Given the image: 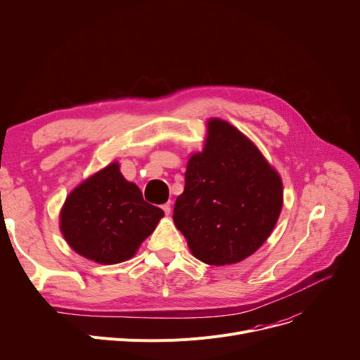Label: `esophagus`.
Listing matches in <instances>:
<instances>
[{
  "instance_id": "obj_1",
  "label": "esophagus",
  "mask_w": 360,
  "mask_h": 360,
  "mask_svg": "<svg viewBox=\"0 0 360 360\" xmlns=\"http://www.w3.org/2000/svg\"><path fill=\"white\" fill-rule=\"evenodd\" d=\"M162 209H163V212H165L166 214H169V213H170V202L163 204V205H162Z\"/></svg>"
}]
</instances>
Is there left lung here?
<instances>
[{
  "label": "left lung",
  "instance_id": "obj_1",
  "mask_svg": "<svg viewBox=\"0 0 360 360\" xmlns=\"http://www.w3.org/2000/svg\"><path fill=\"white\" fill-rule=\"evenodd\" d=\"M281 204V179L257 147L231 124L212 120L174 207L193 255L212 266L250 257L271 233Z\"/></svg>",
  "mask_w": 360,
  "mask_h": 360
}]
</instances>
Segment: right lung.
I'll list each match as a JSON object with an SVG mask.
<instances>
[{"label":"right lung","instance_id":"obj_1","mask_svg":"<svg viewBox=\"0 0 360 360\" xmlns=\"http://www.w3.org/2000/svg\"><path fill=\"white\" fill-rule=\"evenodd\" d=\"M163 210L144 201L140 188L110 163L68 195L61 232L70 247L101 264H118L136 254L155 231Z\"/></svg>","mask_w":360,"mask_h":360}]
</instances>
